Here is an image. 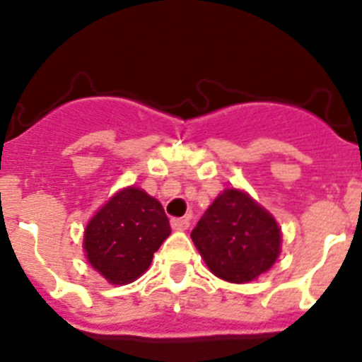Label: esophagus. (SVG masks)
Returning <instances> with one entry per match:
<instances>
[{"label": "esophagus", "mask_w": 362, "mask_h": 362, "mask_svg": "<svg viewBox=\"0 0 362 362\" xmlns=\"http://www.w3.org/2000/svg\"><path fill=\"white\" fill-rule=\"evenodd\" d=\"M171 227L175 230H185L189 227V218H173L171 220Z\"/></svg>", "instance_id": "1"}]
</instances>
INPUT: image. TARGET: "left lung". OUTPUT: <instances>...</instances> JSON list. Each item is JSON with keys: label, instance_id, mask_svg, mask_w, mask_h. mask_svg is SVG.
Returning <instances> with one entry per match:
<instances>
[{"label": "left lung", "instance_id": "8db88e82", "mask_svg": "<svg viewBox=\"0 0 362 362\" xmlns=\"http://www.w3.org/2000/svg\"><path fill=\"white\" fill-rule=\"evenodd\" d=\"M191 238L211 272L230 283L252 281L281 252V230L274 216L234 187L218 194Z\"/></svg>", "mask_w": 362, "mask_h": 362}]
</instances>
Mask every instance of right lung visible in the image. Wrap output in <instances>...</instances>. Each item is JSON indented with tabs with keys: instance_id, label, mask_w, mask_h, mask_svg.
<instances>
[{
	"instance_id": "right-lung-1",
	"label": "right lung",
	"mask_w": 362,
	"mask_h": 362,
	"mask_svg": "<svg viewBox=\"0 0 362 362\" xmlns=\"http://www.w3.org/2000/svg\"><path fill=\"white\" fill-rule=\"evenodd\" d=\"M169 234L160 202L132 185L113 194L88 221L84 252L112 285H126L144 274Z\"/></svg>"
}]
</instances>
